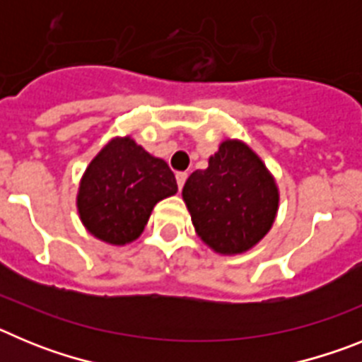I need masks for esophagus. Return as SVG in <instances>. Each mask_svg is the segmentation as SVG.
I'll return each instance as SVG.
<instances>
[{"label":"esophagus","mask_w":362,"mask_h":362,"mask_svg":"<svg viewBox=\"0 0 362 362\" xmlns=\"http://www.w3.org/2000/svg\"><path fill=\"white\" fill-rule=\"evenodd\" d=\"M187 177H188L187 172H177V174H175V179H177V187L179 188L185 187V181H187Z\"/></svg>","instance_id":"1"}]
</instances>
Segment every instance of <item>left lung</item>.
Wrapping results in <instances>:
<instances>
[{
  "mask_svg": "<svg viewBox=\"0 0 362 362\" xmlns=\"http://www.w3.org/2000/svg\"><path fill=\"white\" fill-rule=\"evenodd\" d=\"M183 199L206 245L221 254H241L270 230L279 194L267 166L248 146L225 141L206 170L187 179Z\"/></svg>",
  "mask_w": 362,
  "mask_h": 362,
  "instance_id": "obj_1",
  "label": "left lung"
}]
</instances>
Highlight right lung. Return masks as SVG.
Here are the masks:
<instances>
[{"label": "right lung", "mask_w": 362, "mask_h": 362, "mask_svg": "<svg viewBox=\"0 0 362 362\" xmlns=\"http://www.w3.org/2000/svg\"><path fill=\"white\" fill-rule=\"evenodd\" d=\"M177 192L174 172L130 137L114 139L88 165L79 187L83 225L101 241L130 243L143 232L153 204Z\"/></svg>", "instance_id": "right-lung-1"}]
</instances>
